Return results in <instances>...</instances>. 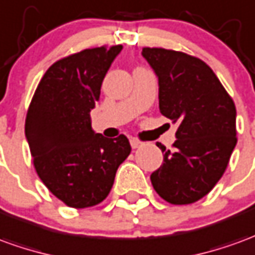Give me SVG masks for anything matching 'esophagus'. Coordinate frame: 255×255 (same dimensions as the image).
<instances>
[{"instance_id": "obj_1", "label": "esophagus", "mask_w": 255, "mask_h": 255, "mask_svg": "<svg viewBox=\"0 0 255 255\" xmlns=\"http://www.w3.org/2000/svg\"><path fill=\"white\" fill-rule=\"evenodd\" d=\"M129 142H131V146H132V149H138V147H140V146L143 145V143H142L140 140L135 139V138H132V139L129 140Z\"/></svg>"}]
</instances>
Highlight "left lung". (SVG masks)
<instances>
[{"label": "left lung", "mask_w": 255, "mask_h": 255, "mask_svg": "<svg viewBox=\"0 0 255 255\" xmlns=\"http://www.w3.org/2000/svg\"><path fill=\"white\" fill-rule=\"evenodd\" d=\"M158 77L160 113L177 123L174 150L150 175L154 190L171 204H190L207 195L227 170L236 146V108L202 59L164 48L142 49Z\"/></svg>", "instance_id": "1"}]
</instances>
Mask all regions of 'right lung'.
Masks as SVG:
<instances>
[{"mask_svg": "<svg viewBox=\"0 0 255 255\" xmlns=\"http://www.w3.org/2000/svg\"><path fill=\"white\" fill-rule=\"evenodd\" d=\"M122 45L88 48L56 60L41 78L26 116L34 168L49 192L73 208L103 202L131 153L126 135L95 133L91 109Z\"/></svg>", "mask_w": 255, "mask_h": 255, "instance_id": "1", "label": "right lung"}]
</instances>
